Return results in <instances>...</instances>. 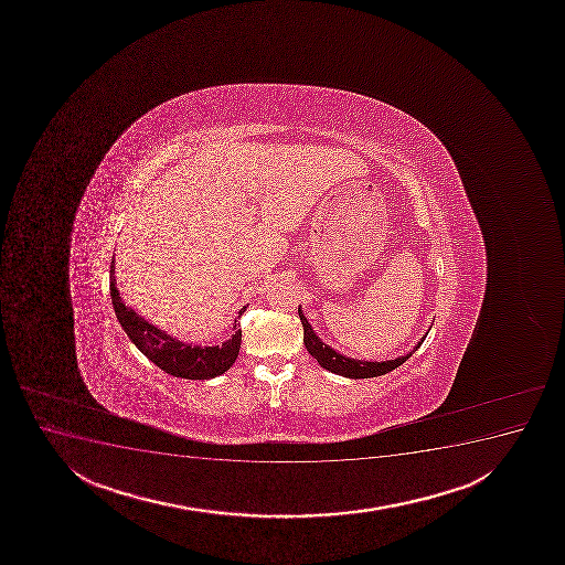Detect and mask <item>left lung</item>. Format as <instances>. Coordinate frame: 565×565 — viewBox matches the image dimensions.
<instances>
[{
  "label": "left lung",
  "instance_id": "left-lung-1",
  "mask_svg": "<svg viewBox=\"0 0 565 565\" xmlns=\"http://www.w3.org/2000/svg\"><path fill=\"white\" fill-rule=\"evenodd\" d=\"M299 318L305 327V345L308 353L312 355L319 365L323 366L326 371L334 372L339 376L344 379H376V376H384L387 372L395 371L397 366L403 365L406 359L411 358L412 353L418 350L422 342H424L427 332L424 337L418 340V344L412 348L411 352H406L405 355H398V358L390 359V361H369V359H353L348 358L344 353L337 352L334 348L326 344L323 340L319 339L313 327L308 323L302 308L299 306Z\"/></svg>",
  "mask_w": 565,
  "mask_h": 565
}]
</instances>
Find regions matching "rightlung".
I'll list each match as a JSON object with an SVG mask.
<instances>
[{"instance_id":"right-lung-1","label":"right lung","mask_w":565,"mask_h":565,"mask_svg":"<svg viewBox=\"0 0 565 565\" xmlns=\"http://www.w3.org/2000/svg\"><path fill=\"white\" fill-rule=\"evenodd\" d=\"M109 292L114 302L115 316L120 327L125 329L128 339L146 355L151 363L172 374L175 379L210 380L225 374L238 358L242 344V331L234 321V334L220 345H199L193 342H183L167 331L149 323L140 313L125 305L120 299L115 279V255L109 270ZM246 308H242L244 312ZM239 312V313H242Z\"/></svg>"}]
</instances>
